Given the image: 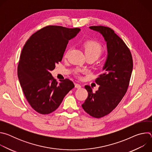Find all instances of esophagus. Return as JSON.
Masks as SVG:
<instances>
[{
	"instance_id": "1",
	"label": "esophagus",
	"mask_w": 152,
	"mask_h": 152,
	"mask_svg": "<svg viewBox=\"0 0 152 152\" xmlns=\"http://www.w3.org/2000/svg\"><path fill=\"white\" fill-rule=\"evenodd\" d=\"M75 88H81V85L77 83H75Z\"/></svg>"
}]
</instances>
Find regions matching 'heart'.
Instances as JSON below:
<instances>
[{"mask_svg":"<svg viewBox=\"0 0 152 152\" xmlns=\"http://www.w3.org/2000/svg\"><path fill=\"white\" fill-rule=\"evenodd\" d=\"M83 48L86 57H93L95 59H97L104 51V49L100 43L93 40L85 42L83 44ZM70 50V49H68L65 53V57L66 58L68 56Z\"/></svg>","mask_w":152,"mask_h":152,"instance_id":"b5f03b06","label":"heart"}]
</instances>
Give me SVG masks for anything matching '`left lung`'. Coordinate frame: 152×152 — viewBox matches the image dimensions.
Segmentation results:
<instances>
[{
  "mask_svg": "<svg viewBox=\"0 0 152 152\" xmlns=\"http://www.w3.org/2000/svg\"><path fill=\"white\" fill-rule=\"evenodd\" d=\"M106 42L107 55L103 73L96 79L100 86L93 93L90 86L85 85L88 96L82 104L84 111L99 118L114 110L125 95L133 69L132 56L124 42L111 28L93 26Z\"/></svg>",
  "mask_w": 152,
  "mask_h": 152,
  "instance_id": "obj_1",
  "label": "left lung"
}]
</instances>
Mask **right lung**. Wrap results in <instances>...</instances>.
I'll list each match as a JSON object with an SVG mask.
<instances>
[{
  "mask_svg": "<svg viewBox=\"0 0 152 152\" xmlns=\"http://www.w3.org/2000/svg\"><path fill=\"white\" fill-rule=\"evenodd\" d=\"M80 30L46 26L32 35L21 50L17 67L19 82L28 103L41 114L55 111L75 87L69 79L58 83L50 72L62 61L69 41Z\"/></svg>",
  "mask_w": 152,
  "mask_h": 152,
  "instance_id": "obj_1",
  "label": "right lung"
}]
</instances>
